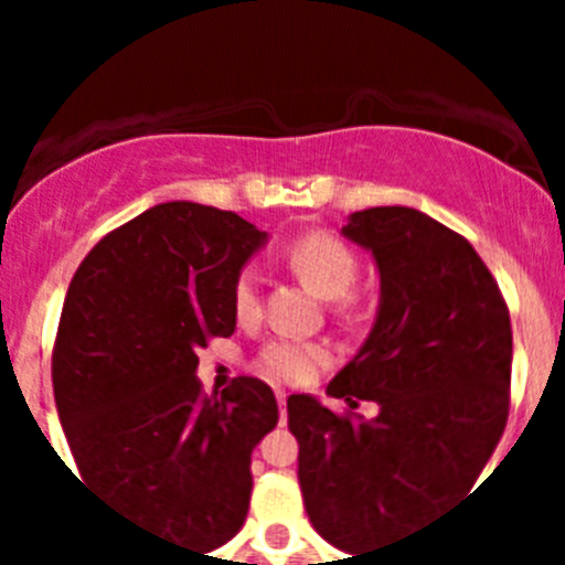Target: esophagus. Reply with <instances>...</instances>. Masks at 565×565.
Segmentation results:
<instances>
[{"mask_svg": "<svg viewBox=\"0 0 565 565\" xmlns=\"http://www.w3.org/2000/svg\"><path fill=\"white\" fill-rule=\"evenodd\" d=\"M277 404H279V422L286 424V418H288V393L286 391H277Z\"/></svg>", "mask_w": 565, "mask_h": 565, "instance_id": "obj_1", "label": "esophagus"}]
</instances>
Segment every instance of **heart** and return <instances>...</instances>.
<instances>
[{"label":"heart","mask_w":565,"mask_h":565,"mask_svg":"<svg viewBox=\"0 0 565 565\" xmlns=\"http://www.w3.org/2000/svg\"><path fill=\"white\" fill-rule=\"evenodd\" d=\"M286 263L322 299H344L359 274L356 254L344 246L342 239L322 232L294 239L286 248ZM228 302L237 322H254L259 317V282L252 268H243L234 277ZM328 362H331V351L326 344L302 342V339H274L257 356L259 371L268 379L288 384L308 382Z\"/></svg>","instance_id":"b5f03b06"}]
</instances>
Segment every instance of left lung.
<instances>
[{
    "instance_id": "left-lung-1",
    "label": "left lung",
    "mask_w": 565,
    "mask_h": 565,
    "mask_svg": "<svg viewBox=\"0 0 565 565\" xmlns=\"http://www.w3.org/2000/svg\"><path fill=\"white\" fill-rule=\"evenodd\" d=\"M344 239L371 252L379 308L328 396L288 398L299 487L319 535L342 552L384 546L476 487L509 416L512 328L495 279L461 234L407 206L353 212Z\"/></svg>"
}]
</instances>
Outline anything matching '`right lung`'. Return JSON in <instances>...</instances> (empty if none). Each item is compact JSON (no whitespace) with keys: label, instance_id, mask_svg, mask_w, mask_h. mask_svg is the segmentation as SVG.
<instances>
[{"label":"right lung","instance_id":"add662e5","mask_svg":"<svg viewBox=\"0 0 565 565\" xmlns=\"http://www.w3.org/2000/svg\"><path fill=\"white\" fill-rule=\"evenodd\" d=\"M268 243L234 212L169 201L84 257L64 297L53 393L87 487L178 546L209 555L239 532L252 450L277 427L266 382L203 396L198 351L232 337V282Z\"/></svg>","mask_w":565,"mask_h":565}]
</instances>
